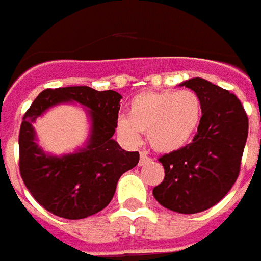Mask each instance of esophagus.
I'll return each instance as SVG.
<instances>
[{"instance_id":"obj_1","label":"esophagus","mask_w":261,"mask_h":261,"mask_svg":"<svg viewBox=\"0 0 261 261\" xmlns=\"http://www.w3.org/2000/svg\"><path fill=\"white\" fill-rule=\"evenodd\" d=\"M149 162H150V157L147 156V153H146V151H140V160H139L140 166L149 163Z\"/></svg>"}]
</instances>
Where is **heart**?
Listing matches in <instances>:
<instances>
[{"mask_svg": "<svg viewBox=\"0 0 261 261\" xmlns=\"http://www.w3.org/2000/svg\"><path fill=\"white\" fill-rule=\"evenodd\" d=\"M201 111V99L191 90L142 92L130 101L129 118L118 119V132L130 145L146 132L157 151L178 150L197 132Z\"/></svg>", "mask_w": 261, "mask_h": 261, "instance_id": "1", "label": "heart"}]
</instances>
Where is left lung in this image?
<instances>
[{"mask_svg": "<svg viewBox=\"0 0 261 261\" xmlns=\"http://www.w3.org/2000/svg\"><path fill=\"white\" fill-rule=\"evenodd\" d=\"M181 86L198 95L202 116L191 143L159 159L164 180L153 195L167 210L198 214L218 204L238 180L249 119L228 90L199 77Z\"/></svg>", "mask_w": 261, "mask_h": 261, "instance_id": "1", "label": "left lung"}]
</instances>
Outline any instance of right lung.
<instances>
[{"label":"right lung","instance_id":"1","mask_svg":"<svg viewBox=\"0 0 261 261\" xmlns=\"http://www.w3.org/2000/svg\"><path fill=\"white\" fill-rule=\"evenodd\" d=\"M122 95L91 87L46 88L22 118L19 171L32 197L46 211L66 219H83L110 204L118 180L139 163V151H126L112 139ZM75 100L90 110L92 135L84 149L49 156L34 142L32 123L50 106Z\"/></svg>","mask_w":261,"mask_h":261}]
</instances>
